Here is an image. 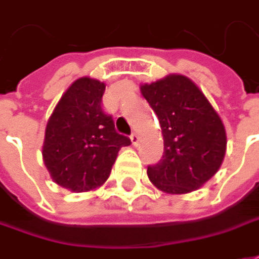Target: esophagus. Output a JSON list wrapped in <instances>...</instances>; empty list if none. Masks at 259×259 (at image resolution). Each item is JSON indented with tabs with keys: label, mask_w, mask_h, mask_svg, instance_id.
Instances as JSON below:
<instances>
[{
	"label": "esophagus",
	"mask_w": 259,
	"mask_h": 259,
	"mask_svg": "<svg viewBox=\"0 0 259 259\" xmlns=\"http://www.w3.org/2000/svg\"><path fill=\"white\" fill-rule=\"evenodd\" d=\"M130 139H132V143H133L135 146H136V145L139 143V136H138V133H136V132H133V133L130 135Z\"/></svg>",
	"instance_id": "34e87169"
}]
</instances>
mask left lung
<instances>
[{"instance_id":"1","label":"left lung","mask_w":259,"mask_h":259,"mask_svg":"<svg viewBox=\"0 0 259 259\" xmlns=\"http://www.w3.org/2000/svg\"><path fill=\"white\" fill-rule=\"evenodd\" d=\"M163 135V156L147 166V176L160 191L188 193L217 174L225 156L224 123L198 85L172 74L142 85Z\"/></svg>"}]
</instances>
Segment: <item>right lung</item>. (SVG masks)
<instances>
[{"instance_id": "right-lung-1", "label": "right lung", "mask_w": 259, "mask_h": 259, "mask_svg": "<svg viewBox=\"0 0 259 259\" xmlns=\"http://www.w3.org/2000/svg\"><path fill=\"white\" fill-rule=\"evenodd\" d=\"M104 83L83 77L63 94L50 117L42 146L54 182L73 192L92 191L109 178L120 147L130 139L116 132L103 109Z\"/></svg>"}]
</instances>
